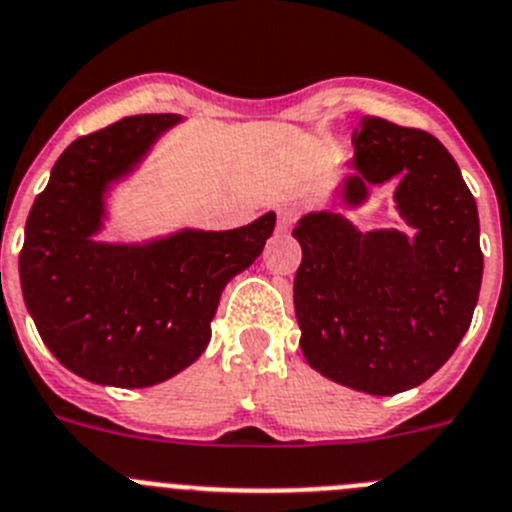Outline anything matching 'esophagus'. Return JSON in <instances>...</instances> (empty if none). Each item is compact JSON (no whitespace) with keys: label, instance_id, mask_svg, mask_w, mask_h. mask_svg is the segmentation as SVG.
Returning <instances> with one entry per match:
<instances>
[{"label":"esophagus","instance_id":"1","mask_svg":"<svg viewBox=\"0 0 512 512\" xmlns=\"http://www.w3.org/2000/svg\"><path fill=\"white\" fill-rule=\"evenodd\" d=\"M297 215H299V210L294 208V205H284V208H279V228H284V231H287L289 225L297 220Z\"/></svg>","mask_w":512,"mask_h":512}]
</instances>
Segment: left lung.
Returning a JSON list of instances; mask_svg holds the SVG:
<instances>
[{
    "mask_svg": "<svg viewBox=\"0 0 512 512\" xmlns=\"http://www.w3.org/2000/svg\"><path fill=\"white\" fill-rule=\"evenodd\" d=\"M348 208L398 177L409 233L358 231L342 213H307L294 276L299 348L340 386L393 396L437 373L470 330L482 284L480 218L452 154L429 131L363 116L353 131Z\"/></svg>",
    "mask_w": 512,
    "mask_h": 512,
    "instance_id": "1",
    "label": "left lung"
}]
</instances>
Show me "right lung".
<instances>
[{"instance_id": "add662e5", "label": "right lung", "mask_w": 512, "mask_h": 512, "mask_svg": "<svg viewBox=\"0 0 512 512\" xmlns=\"http://www.w3.org/2000/svg\"><path fill=\"white\" fill-rule=\"evenodd\" d=\"M177 114L129 116L75 139L25 225L20 281L50 353L98 386L147 388L203 355L225 284L259 259L276 215L233 231L185 228L149 243H103L106 192Z\"/></svg>"}]
</instances>
